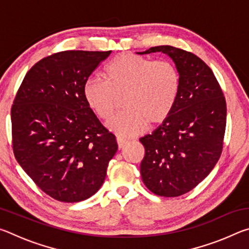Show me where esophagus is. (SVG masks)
<instances>
[{"instance_id":"obj_1","label":"esophagus","mask_w":249,"mask_h":249,"mask_svg":"<svg viewBox=\"0 0 249 249\" xmlns=\"http://www.w3.org/2000/svg\"><path fill=\"white\" fill-rule=\"evenodd\" d=\"M116 142H117V145H119V149H123L124 147L126 146V144H127V141L125 140V138H122L120 136H117L116 138Z\"/></svg>"}]
</instances>
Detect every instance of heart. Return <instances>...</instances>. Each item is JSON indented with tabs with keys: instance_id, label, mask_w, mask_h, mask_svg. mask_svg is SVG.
<instances>
[{
	"instance_id": "1",
	"label": "heart",
	"mask_w": 249,
	"mask_h": 249,
	"mask_svg": "<svg viewBox=\"0 0 249 249\" xmlns=\"http://www.w3.org/2000/svg\"><path fill=\"white\" fill-rule=\"evenodd\" d=\"M105 81L90 78L83 96L91 111L103 121L114 114L121 99L124 112L107 123L122 137L144 132L169 119L178 103L181 75L169 60H153L132 53L117 54L104 70Z\"/></svg>"
}]
</instances>
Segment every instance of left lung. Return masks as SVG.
I'll list each match as a JSON object with an SVG mask.
<instances>
[{
    "instance_id": "obj_1",
    "label": "left lung",
    "mask_w": 249,
    "mask_h": 249,
    "mask_svg": "<svg viewBox=\"0 0 249 249\" xmlns=\"http://www.w3.org/2000/svg\"><path fill=\"white\" fill-rule=\"evenodd\" d=\"M157 52L174 60L181 91L169 119L140 140L145 147L141 174L149 191L172 197L196 188L220 159L226 101L213 71L195 53L168 45L137 53Z\"/></svg>"
}]
</instances>
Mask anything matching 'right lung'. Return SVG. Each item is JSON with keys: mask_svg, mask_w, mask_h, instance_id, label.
<instances>
[{"mask_svg": "<svg viewBox=\"0 0 249 249\" xmlns=\"http://www.w3.org/2000/svg\"><path fill=\"white\" fill-rule=\"evenodd\" d=\"M109 52L65 50L25 75L11 109L18 162L53 199L74 203L103 184L117 150L114 134L88 107L83 86Z\"/></svg>", "mask_w": 249, "mask_h": 249, "instance_id": "right-lung-1", "label": "right lung"}]
</instances>
